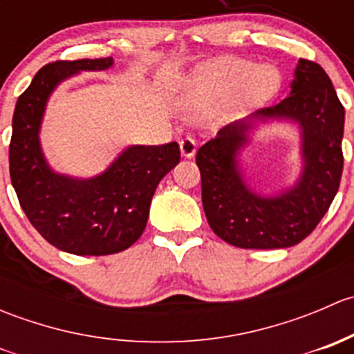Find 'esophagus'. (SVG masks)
<instances>
[{
  "label": "esophagus",
  "mask_w": 354,
  "mask_h": 354,
  "mask_svg": "<svg viewBox=\"0 0 354 354\" xmlns=\"http://www.w3.org/2000/svg\"><path fill=\"white\" fill-rule=\"evenodd\" d=\"M180 149H181V156L190 159V157H194L195 152H197V142H195L192 137H187L180 142Z\"/></svg>",
  "instance_id": "34e87169"
}]
</instances>
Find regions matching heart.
I'll list each match as a JSON object with an SVG mask.
<instances>
[{"label":"heart","instance_id":"heart-1","mask_svg":"<svg viewBox=\"0 0 354 354\" xmlns=\"http://www.w3.org/2000/svg\"><path fill=\"white\" fill-rule=\"evenodd\" d=\"M279 73L269 65L255 66L246 59L221 58L200 66L192 78V88L200 97L226 99L236 94L241 102L259 104L279 88Z\"/></svg>","mask_w":354,"mask_h":354}]
</instances>
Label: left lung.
I'll return each mask as SVG.
<instances>
[{
    "instance_id": "8db88e82",
    "label": "left lung",
    "mask_w": 354,
    "mask_h": 354,
    "mask_svg": "<svg viewBox=\"0 0 354 354\" xmlns=\"http://www.w3.org/2000/svg\"><path fill=\"white\" fill-rule=\"evenodd\" d=\"M291 119L302 130L304 171L299 183L274 198L245 187L237 154L248 143L255 120ZM344 108L329 75L308 59H299L291 94L272 108L221 128L197 152L202 203L209 226L238 248H288L317 227L339 190L342 174Z\"/></svg>"
}]
</instances>
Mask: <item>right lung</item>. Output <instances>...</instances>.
Instances as JSON below:
<instances>
[{
	"mask_svg": "<svg viewBox=\"0 0 354 354\" xmlns=\"http://www.w3.org/2000/svg\"><path fill=\"white\" fill-rule=\"evenodd\" d=\"M113 58L55 62L35 73L19 97L10 142V178L32 226L73 255H111L144 233L159 181L180 162V145H131L88 180L58 174L42 154L39 130L51 92L80 71H101Z\"/></svg>",
	"mask_w": 354,
	"mask_h": 354,
	"instance_id": "obj_1",
	"label": "right lung"
}]
</instances>
